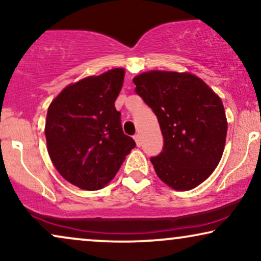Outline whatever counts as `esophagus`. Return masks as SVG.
<instances>
[{
    "label": "esophagus",
    "instance_id": "34e87169",
    "mask_svg": "<svg viewBox=\"0 0 261 261\" xmlns=\"http://www.w3.org/2000/svg\"><path fill=\"white\" fill-rule=\"evenodd\" d=\"M134 140H135V144H137V146H141V138L139 134H135L134 135Z\"/></svg>",
    "mask_w": 261,
    "mask_h": 261
}]
</instances>
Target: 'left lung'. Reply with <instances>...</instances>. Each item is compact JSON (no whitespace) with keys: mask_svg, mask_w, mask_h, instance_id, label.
Segmentation results:
<instances>
[{"mask_svg":"<svg viewBox=\"0 0 261 261\" xmlns=\"http://www.w3.org/2000/svg\"><path fill=\"white\" fill-rule=\"evenodd\" d=\"M133 83L163 134V151L151 158L155 174L175 191L198 187L217 168L224 151L228 121L222 99L188 72L148 70Z\"/></svg>","mask_w":261,"mask_h":261,"instance_id":"8db88e82","label":"left lung"}]
</instances>
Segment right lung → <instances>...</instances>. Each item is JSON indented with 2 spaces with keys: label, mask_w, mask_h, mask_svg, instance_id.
<instances>
[{
  "label": "right lung",
  "mask_w": 261,
  "mask_h": 261,
  "mask_svg": "<svg viewBox=\"0 0 261 261\" xmlns=\"http://www.w3.org/2000/svg\"><path fill=\"white\" fill-rule=\"evenodd\" d=\"M124 73L114 68L69 84L49 106L44 132L50 160L64 180L85 191L106 187L135 147L115 108Z\"/></svg>",
  "instance_id": "obj_1"
}]
</instances>
